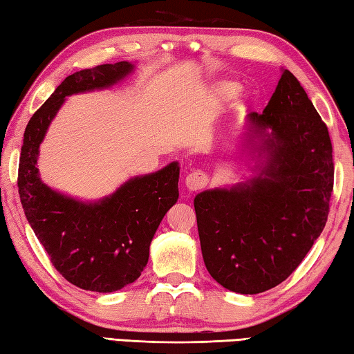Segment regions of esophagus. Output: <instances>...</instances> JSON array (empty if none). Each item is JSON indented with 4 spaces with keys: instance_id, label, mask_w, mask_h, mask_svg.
Masks as SVG:
<instances>
[{
    "instance_id": "obj_1",
    "label": "esophagus",
    "mask_w": 354,
    "mask_h": 354,
    "mask_svg": "<svg viewBox=\"0 0 354 354\" xmlns=\"http://www.w3.org/2000/svg\"><path fill=\"white\" fill-rule=\"evenodd\" d=\"M207 183H209V176L206 175V173L198 171V170L192 171L187 176H185V187H187L190 192L205 189Z\"/></svg>"
}]
</instances>
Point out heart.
Listing matches in <instances>:
<instances>
[{
  "label": "heart",
  "instance_id": "1",
  "mask_svg": "<svg viewBox=\"0 0 354 354\" xmlns=\"http://www.w3.org/2000/svg\"><path fill=\"white\" fill-rule=\"evenodd\" d=\"M239 88V84L230 80H221L215 81L211 88H209V97L214 101H226L231 97H234Z\"/></svg>",
  "mask_w": 354,
  "mask_h": 354
}]
</instances>
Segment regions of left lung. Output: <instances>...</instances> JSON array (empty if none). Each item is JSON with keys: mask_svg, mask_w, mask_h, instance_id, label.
Returning <instances> with one entry per match:
<instances>
[{"mask_svg": "<svg viewBox=\"0 0 354 354\" xmlns=\"http://www.w3.org/2000/svg\"><path fill=\"white\" fill-rule=\"evenodd\" d=\"M254 173L200 192L194 206L205 266L225 289L254 295L283 283L326 225L334 183L326 124L289 70L245 122Z\"/></svg>", "mask_w": 354, "mask_h": 354, "instance_id": "8db88e82", "label": "left lung"}]
</instances>
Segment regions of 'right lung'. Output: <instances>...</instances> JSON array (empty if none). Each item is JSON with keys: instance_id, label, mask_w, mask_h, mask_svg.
Returning <instances> with one entry per match:
<instances>
[{"instance_id": "right-lung-1", "label": "right lung", "mask_w": 354, "mask_h": 354, "mask_svg": "<svg viewBox=\"0 0 354 354\" xmlns=\"http://www.w3.org/2000/svg\"><path fill=\"white\" fill-rule=\"evenodd\" d=\"M134 68L136 64L122 61L67 76L29 120L23 136L19 164L23 211L56 270L84 290L115 292L140 277L156 230L178 201L179 165L171 162L134 176L104 198L82 201L41 181L39 148L65 98L109 88Z\"/></svg>"}]
</instances>
